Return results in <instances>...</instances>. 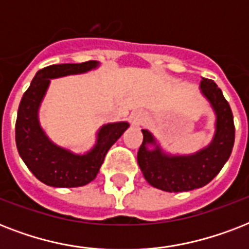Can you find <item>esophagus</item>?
Wrapping results in <instances>:
<instances>
[{
    "label": "esophagus",
    "instance_id": "34e87169",
    "mask_svg": "<svg viewBox=\"0 0 249 249\" xmlns=\"http://www.w3.org/2000/svg\"><path fill=\"white\" fill-rule=\"evenodd\" d=\"M143 119V116H142V113L140 112H136V113H132V116H130V121H132V124H138L141 120Z\"/></svg>",
    "mask_w": 249,
    "mask_h": 249
}]
</instances>
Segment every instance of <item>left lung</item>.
Segmentation results:
<instances>
[{
	"label": "left lung",
	"instance_id": "1",
	"mask_svg": "<svg viewBox=\"0 0 249 249\" xmlns=\"http://www.w3.org/2000/svg\"><path fill=\"white\" fill-rule=\"evenodd\" d=\"M200 91L216 113V133L207 147L193 155H168L156 143L155 137L142 129L143 141L137 161L146 181L156 189L182 193L203 187L220 173L231 155L235 126L230 105L213 80H201Z\"/></svg>",
	"mask_w": 249,
	"mask_h": 249
}]
</instances>
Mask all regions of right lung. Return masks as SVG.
<instances>
[{"instance_id": "1", "label": "right lung", "mask_w": 249, "mask_h": 249, "mask_svg": "<svg viewBox=\"0 0 249 249\" xmlns=\"http://www.w3.org/2000/svg\"><path fill=\"white\" fill-rule=\"evenodd\" d=\"M98 67V62L53 64L37 72L18 108L15 141L19 155L33 176L53 187H79L97 177L109 147L128 129L125 121L103 125L97 134V143L84 155L53 143L38 123V108L50 80L77 75Z\"/></svg>"}]
</instances>
